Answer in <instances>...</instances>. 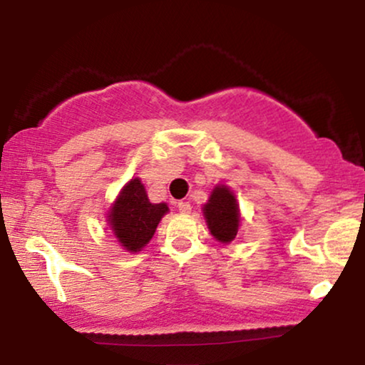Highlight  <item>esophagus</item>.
<instances>
[{"instance_id": "34e87169", "label": "esophagus", "mask_w": 365, "mask_h": 365, "mask_svg": "<svg viewBox=\"0 0 365 365\" xmlns=\"http://www.w3.org/2000/svg\"><path fill=\"white\" fill-rule=\"evenodd\" d=\"M177 207H178V211L182 212V215H188V212H190V209H192L190 204L185 202V200H180V202L177 204Z\"/></svg>"}]
</instances>
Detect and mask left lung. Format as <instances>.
Listing matches in <instances>:
<instances>
[{
    "instance_id": "obj_1",
    "label": "left lung",
    "mask_w": 365,
    "mask_h": 365,
    "mask_svg": "<svg viewBox=\"0 0 365 365\" xmlns=\"http://www.w3.org/2000/svg\"><path fill=\"white\" fill-rule=\"evenodd\" d=\"M211 235L221 244H230L237 237L240 226V211L235 194L226 185H217L202 207Z\"/></svg>"
}]
</instances>
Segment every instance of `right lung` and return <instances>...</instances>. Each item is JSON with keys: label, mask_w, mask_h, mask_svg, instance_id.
<instances>
[{"label": "right lung", "mask_w": 365, "mask_h": 365, "mask_svg": "<svg viewBox=\"0 0 365 365\" xmlns=\"http://www.w3.org/2000/svg\"><path fill=\"white\" fill-rule=\"evenodd\" d=\"M166 212L168 206L165 202H150L140 180L132 178L121 188L120 195L108 212V223L113 235L125 250L139 252L153 238L159 221Z\"/></svg>", "instance_id": "add662e5"}]
</instances>
